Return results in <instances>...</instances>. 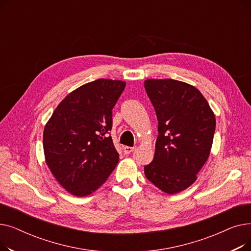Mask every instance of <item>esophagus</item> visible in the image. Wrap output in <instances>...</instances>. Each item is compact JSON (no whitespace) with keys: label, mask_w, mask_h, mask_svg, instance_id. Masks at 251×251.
I'll return each instance as SVG.
<instances>
[{"label":"esophagus","mask_w":251,"mask_h":251,"mask_svg":"<svg viewBox=\"0 0 251 251\" xmlns=\"http://www.w3.org/2000/svg\"><path fill=\"white\" fill-rule=\"evenodd\" d=\"M134 150H135L134 147H124V148H123L124 153H126V154H129L130 152H132Z\"/></svg>","instance_id":"34e87169"}]
</instances>
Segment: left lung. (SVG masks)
<instances>
[{
  "instance_id": "obj_1",
  "label": "left lung",
  "mask_w": 251,
  "mask_h": 251,
  "mask_svg": "<svg viewBox=\"0 0 251 251\" xmlns=\"http://www.w3.org/2000/svg\"><path fill=\"white\" fill-rule=\"evenodd\" d=\"M144 87L159 122L154 156L144 174L162 191L178 193L195 182L207 161L216 118L201 92L188 83L148 79Z\"/></svg>"
}]
</instances>
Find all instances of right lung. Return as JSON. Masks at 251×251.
<instances>
[{"mask_svg":"<svg viewBox=\"0 0 251 251\" xmlns=\"http://www.w3.org/2000/svg\"><path fill=\"white\" fill-rule=\"evenodd\" d=\"M126 83L98 79L66 97L44 130L46 163L61 185L76 196L95 192L119 162L110 131L112 110Z\"/></svg>","mask_w":251,"mask_h":251,"instance_id":"obj_1","label":"right lung"}]
</instances>
